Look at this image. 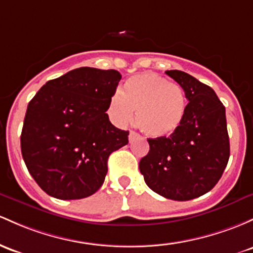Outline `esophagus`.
Wrapping results in <instances>:
<instances>
[{
    "instance_id": "1",
    "label": "esophagus",
    "mask_w": 253,
    "mask_h": 253,
    "mask_svg": "<svg viewBox=\"0 0 253 253\" xmlns=\"http://www.w3.org/2000/svg\"><path fill=\"white\" fill-rule=\"evenodd\" d=\"M138 137H139V134H138L137 132H134V131H129V135H128L129 141H132L133 139H135V138H138Z\"/></svg>"
}]
</instances>
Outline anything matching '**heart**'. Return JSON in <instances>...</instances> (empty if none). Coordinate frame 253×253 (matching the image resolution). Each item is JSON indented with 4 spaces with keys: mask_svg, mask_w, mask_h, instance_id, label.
<instances>
[{
    "mask_svg": "<svg viewBox=\"0 0 253 253\" xmlns=\"http://www.w3.org/2000/svg\"><path fill=\"white\" fill-rule=\"evenodd\" d=\"M108 110L119 125H128L137 112L138 124L148 134L169 137L185 120L186 97L181 86L146 72L127 79L120 95L112 96Z\"/></svg>",
    "mask_w": 253,
    "mask_h": 253,
    "instance_id": "1",
    "label": "heart"
}]
</instances>
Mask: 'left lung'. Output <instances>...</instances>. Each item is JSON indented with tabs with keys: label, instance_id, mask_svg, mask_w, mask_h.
<instances>
[{
	"label": "left lung",
	"instance_id": "1",
	"mask_svg": "<svg viewBox=\"0 0 253 253\" xmlns=\"http://www.w3.org/2000/svg\"><path fill=\"white\" fill-rule=\"evenodd\" d=\"M166 74L185 91V120L174 134L148 139L150 150L139 162L140 173L154 192L190 201L209 192L229 160L226 109L210 86L181 71Z\"/></svg>",
	"mask_w": 253,
	"mask_h": 253
}]
</instances>
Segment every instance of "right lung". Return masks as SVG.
I'll use <instances>...</instances> for the list:
<instances>
[{"instance_id":"1","label":"right lung","mask_w":253,"mask_h":253,"mask_svg":"<svg viewBox=\"0 0 253 253\" xmlns=\"http://www.w3.org/2000/svg\"><path fill=\"white\" fill-rule=\"evenodd\" d=\"M121 74L80 67L49 80L27 105L20 143L38 186L59 199H82L103 185L108 157L126 144L105 113Z\"/></svg>"}]
</instances>
